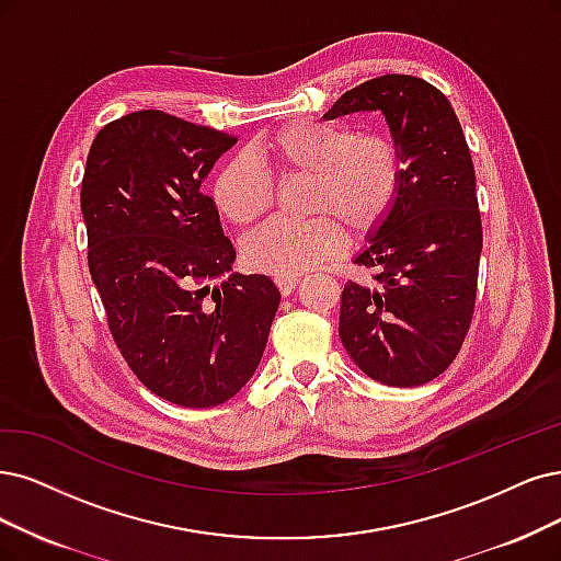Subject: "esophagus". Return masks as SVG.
I'll return each mask as SVG.
<instances>
[{"mask_svg": "<svg viewBox=\"0 0 561 561\" xmlns=\"http://www.w3.org/2000/svg\"><path fill=\"white\" fill-rule=\"evenodd\" d=\"M298 282H300L298 275H277V277H275V284L279 286V291H282L284 296H291V294L296 291Z\"/></svg>", "mask_w": 561, "mask_h": 561, "instance_id": "obj_1", "label": "esophagus"}]
</instances>
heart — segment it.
<instances>
[{
	"instance_id": "1",
	"label": "heart",
	"mask_w": 561,
	"mask_h": 561,
	"mask_svg": "<svg viewBox=\"0 0 561 561\" xmlns=\"http://www.w3.org/2000/svg\"><path fill=\"white\" fill-rule=\"evenodd\" d=\"M256 154L282 175H312V221L273 219L244 240L249 265L275 275H300L344 254L340 226L367 233L396 203L404 163L383 136H356L342 124L296 119L256 142ZM217 210L233 224H252L273 203V182L247 154L228 159L213 184Z\"/></svg>"
}]
</instances>
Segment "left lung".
Masks as SVG:
<instances>
[{
	"instance_id": "obj_1",
	"label": "left lung",
	"mask_w": 561,
	"mask_h": 561,
	"mask_svg": "<svg viewBox=\"0 0 561 561\" xmlns=\"http://www.w3.org/2000/svg\"><path fill=\"white\" fill-rule=\"evenodd\" d=\"M348 113L386 117L404 173L354 256L377 284L344 286L340 340L375 381L423 386L458 356L473 314L483 228L471 154L450 101L423 78H371L323 117Z\"/></svg>"
}]
</instances>
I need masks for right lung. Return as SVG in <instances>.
Instances as JSON below:
<instances>
[{
  "mask_svg": "<svg viewBox=\"0 0 561 561\" xmlns=\"http://www.w3.org/2000/svg\"><path fill=\"white\" fill-rule=\"evenodd\" d=\"M236 136L161 111L103 127L80 210L90 275L134 375L165 402L217 407L254 377L279 307L267 275L233 273L236 249L201 184Z\"/></svg>",
  "mask_w": 561,
  "mask_h": 561,
  "instance_id": "1",
  "label": "right lung"
}]
</instances>
